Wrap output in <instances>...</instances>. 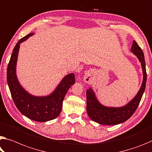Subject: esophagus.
Segmentation results:
<instances>
[{"label": "esophagus", "instance_id": "esophagus-1", "mask_svg": "<svg viewBox=\"0 0 152 152\" xmlns=\"http://www.w3.org/2000/svg\"><path fill=\"white\" fill-rule=\"evenodd\" d=\"M92 75H93V72L91 71H88L86 72L85 76H84V80H85V82H86V83H88V82L91 80Z\"/></svg>", "mask_w": 152, "mask_h": 152}]
</instances>
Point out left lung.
<instances>
[{"label":"left lung","instance_id":"1","mask_svg":"<svg viewBox=\"0 0 152 152\" xmlns=\"http://www.w3.org/2000/svg\"><path fill=\"white\" fill-rule=\"evenodd\" d=\"M131 52L141 62L143 69V82L138 93L134 97L124 106L107 107L102 105L97 98L92 88L86 90V112L90 118L94 122L103 125H115L123 123L130 118L135 112L145 91L147 73L143 53L136 41L133 40Z\"/></svg>","mask_w":152,"mask_h":152}]
</instances>
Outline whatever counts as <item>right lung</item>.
Instances as JSON below:
<instances>
[{
	"mask_svg": "<svg viewBox=\"0 0 152 152\" xmlns=\"http://www.w3.org/2000/svg\"><path fill=\"white\" fill-rule=\"evenodd\" d=\"M34 33L21 38L14 47L7 67V80L11 97L18 110L28 118L40 122L53 120L58 116L67 91L75 83L74 73L65 76L53 92L47 96H35L26 91L19 82L16 66L20 44Z\"/></svg>",
	"mask_w": 152,
	"mask_h": 152,
	"instance_id": "1",
	"label": "right lung"
}]
</instances>
